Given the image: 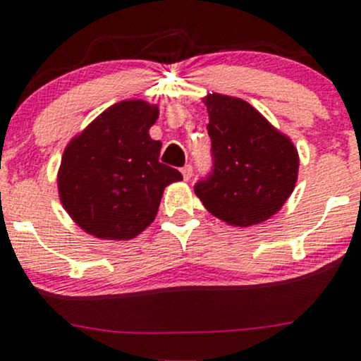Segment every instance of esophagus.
I'll return each instance as SVG.
<instances>
[{
    "label": "esophagus",
    "instance_id": "obj_1",
    "mask_svg": "<svg viewBox=\"0 0 361 361\" xmlns=\"http://www.w3.org/2000/svg\"><path fill=\"white\" fill-rule=\"evenodd\" d=\"M181 173H183L185 181H190V178L193 176V168H192V166H190V164H187L183 169H181Z\"/></svg>",
    "mask_w": 361,
    "mask_h": 361
}]
</instances>
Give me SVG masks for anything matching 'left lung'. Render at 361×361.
Returning a JSON list of instances; mask_svg holds the SVG:
<instances>
[{
  "label": "left lung",
  "instance_id": "obj_1",
  "mask_svg": "<svg viewBox=\"0 0 361 361\" xmlns=\"http://www.w3.org/2000/svg\"><path fill=\"white\" fill-rule=\"evenodd\" d=\"M212 173L195 185L204 207L229 226L260 224L290 199L298 180V150L240 97L207 94Z\"/></svg>",
  "mask_w": 361,
  "mask_h": 361
}]
</instances>
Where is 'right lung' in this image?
Wrapping results in <instances>:
<instances>
[{
    "mask_svg": "<svg viewBox=\"0 0 361 361\" xmlns=\"http://www.w3.org/2000/svg\"><path fill=\"white\" fill-rule=\"evenodd\" d=\"M159 108L138 99L113 104L66 145L58 171L65 211L85 233L132 240L156 219L162 192L181 181L159 162L162 144L149 128Z\"/></svg>",
    "mask_w": 361,
    "mask_h": 361,
    "instance_id": "1",
    "label": "right lung"
}]
</instances>
